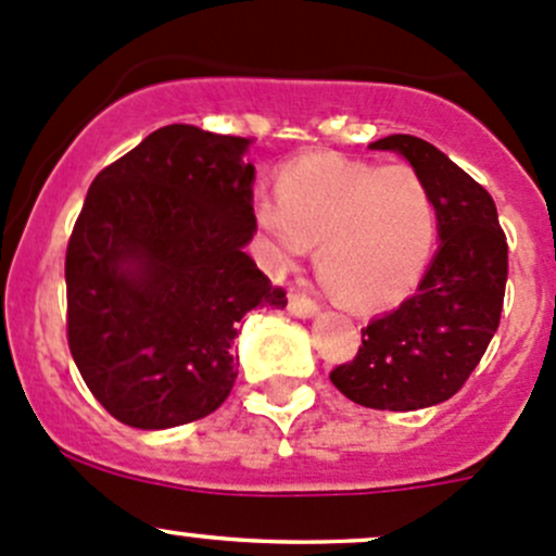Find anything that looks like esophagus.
I'll return each mask as SVG.
<instances>
[{
  "instance_id": "34e87169",
  "label": "esophagus",
  "mask_w": 556,
  "mask_h": 556,
  "mask_svg": "<svg viewBox=\"0 0 556 556\" xmlns=\"http://www.w3.org/2000/svg\"><path fill=\"white\" fill-rule=\"evenodd\" d=\"M288 309H290V314H295V317H314V314L319 312V306H317V301H312L306 293L293 290L288 299Z\"/></svg>"
}]
</instances>
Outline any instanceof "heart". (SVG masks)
Wrapping results in <instances>:
<instances>
[{"mask_svg": "<svg viewBox=\"0 0 556 556\" xmlns=\"http://www.w3.org/2000/svg\"><path fill=\"white\" fill-rule=\"evenodd\" d=\"M255 220L277 266L317 244L319 271L357 309L397 304L417 288L435 244V201L406 164L314 153L277 172V201Z\"/></svg>", "mask_w": 556, "mask_h": 556, "instance_id": "heart-1", "label": "heart"}]
</instances>
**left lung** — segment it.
Returning <instances> with one entry per match:
<instances>
[{
  "mask_svg": "<svg viewBox=\"0 0 556 556\" xmlns=\"http://www.w3.org/2000/svg\"><path fill=\"white\" fill-rule=\"evenodd\" d=\"M395 150L428 182L441 247L417 293L363 328L355 361L330 371L350 401L417 412L450 401L484 357L508 279V244L492 195L439 148L412 134L368 144Z\"/></svg>",
  "mask_w": 556,
  "mask_h": 556,
  "instance_id": "obj_1",
  "label": "left lung"
}]
</instances>
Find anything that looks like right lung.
Instances as JSON below:
<instances>
[{
    "mask_svg": "<svg viewBox=\"0 0 556 556\" xmlns=\"http://www.w3.org/2000/svg\"><path fill=\"white\" fill-rule=\"evenodd\" d=\"M250 142L172 123L88 188L66 247V339L117 422L164 430L215 412L237 382L239 319L288 304L244 252Z\"/></svg>",
    "mask_w": 556,
    "mask_h": 556,
    "instance_id": "add662e5",
    "label": "right lung"
}]
</instances>
